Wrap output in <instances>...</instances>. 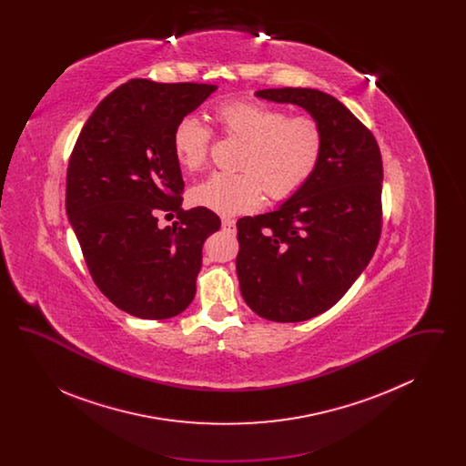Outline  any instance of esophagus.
Here are the masks:
<instances>
[{"instance_id": "34e87169", "label": "esophagus", "mask_w": 466, "mask_h": 466, "mask_svg": "<svg viewBox=\"0 0 466 466\" xmlns=\"http://www.w3.org/2000/svg\"><path fill=\"white\" fill-rule=\"evenodd\" d=\"M222 228L227 230V232H230V234H234L236 232V222L230 220V218H223Z\"/></svg>"}]
</instances>
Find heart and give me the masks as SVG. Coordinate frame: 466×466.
<instances>
[{"label": "heart", "mask_w": 466, "mask_h": 466, "mask_svg": "<svg viewBox=\"0 0 466 466\" xmlns=\"http://www.w3.org/2000/svg\"><path fill=\"white\" fill-rule=\"evenodd\" d=\"M220 131L243 141L238 175L215 173L190 190L196 206L223 217L257 209L264 192L270 200L299 194L316 175L327 147L321 122L251 99H232L213 110ZM211 131L187 115L173 131V150L185 171H199L208 162Z\"/></svg>", "instance_id": "obj_1"}]
</instances>
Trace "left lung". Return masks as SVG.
I'll return each mask as SVG.
<instances>
[{
  "label": "left lung",
  "mask_w": 466,
  "mask_h": 466,
  "mask_svg": "<svg viewBox=\"0 0 466 466\" xmlns=\"http://www.w3.org/2000/svg\"><path fill=\"white\" fill-rule=\"evenodd\" d=\"M257 96L302 106L327 134L323 160L299 194L238 222L244 302L270 321L297 323L330 309L369 266L382 228V158L370 129L330 94L283 87Z\"/></svg>",
  "instance_id": "left-lung-1"
}]
</instances>
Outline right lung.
<instances>
[{
  "instance_id": "add662e5",
  "label": "right lung",
  "mask_w": 466,
  "mask_h": 466,
  "mask_svg": "<svg viewBox=\"0 0 466 466\" xmlns=\"http://www.w3.org/2000/svg\"><path fill=\"white\" fill-rule=\"evenodd\" d=\"M217 86L134 78L92 111L69 157L66 213L96 287L118 309L166 319L196 297L202 244L220 228L206 209L181 208L173 150L177 122ZM177 212L160 229L156 213Z\"/></svg>"
}]
</instances>
